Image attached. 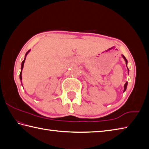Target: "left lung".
I'll list each match as a JSON object with an SVG mask.
<instances>
[{
  "label": "left lung",
  "mask_w": 149,
  "mask_h": 149,
  "mask_svg": "<svg viewBox=\"0 0 149 149\" xmlns=\"http://www.w3.org/2000/svg\"><path fill=\"white\" fill-rule=\"evenodd\" d=\"M122 56L123 57V58L124 59V60L125 61V63H126V66H127V60L126 59V58H125V56H123V55H122ZM127 70H128V71H129V69H128V68H127ZM127 82H126L125 83V84H124V90H123V92H125V90H126V89H127Z\"/></svg>",
  "instance_id": "left-lung-1"
}]
</instances>
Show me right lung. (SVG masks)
I'll list each match as a JSON object with an SVG mask.
<instances>
[{"instance_id":"1","label":"right lung","mask_w":149,"mask_h":149,"mask_svg":"<svg viewBox=\"0 0 149 149\" xmlns=\"http://www.w3.org/2000/svg\"><path fill=\"white\" fill-rule=\"evenodd\" d=\"M30 50H29V51H27V52H26V55H25V58H24V61L22 62V65H21V72H20V81H22V70H23V68H24V65L25 60H26V56H27V54L30 52ZM21 83H22V81H21Z\"/></svg>"}]
</instances>
